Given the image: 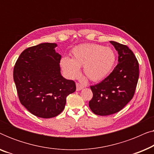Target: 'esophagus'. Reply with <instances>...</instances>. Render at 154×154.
Segmentation results:
<instances>
[{"label":"esophagus","mask_w":154,"mask_h":154,"mask_svg":"<svg viewBox=\"0 0 154 154\" xmlns=\"http://www.w3.org/2000/svg\"><path fill=\"white\" fill-rule=\"evenodd\" d=\"M83 88H84V85H83V84L79 83H76V90H78V91H79V90H82Z\"/></svg>","instance_id":"1"}]
</instances>
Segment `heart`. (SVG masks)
<instances>
[{
  "instance_id": "obj_1",
  "label": "heart",
  "mask_w": 154,
  "mask_h": 154,
  "mask_svg": "<svg viewBox=\"0 0 154 154\" xmlns=\"http://www.w3.org/2000/svg\"><path fill=\"white\" fill-rule=\"evenodd\" d=\"M71 59L61 60L62 70L67 76L74 79L80 75V67L88 79L93 81L102 80L111 72L116 62V54L108 47L94 43L81 44L71 52Z\"/></svg>"
}]
</instances>
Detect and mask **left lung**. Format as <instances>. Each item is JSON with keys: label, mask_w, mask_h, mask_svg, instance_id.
<instances>
[{"label": "left lung", "mask_w": 154, "mask_h": 154, "mask_svg": "<svg viewBox=\"0 0 154 154\" xmlns=\"http://www.w3.org/2000/svg\"><path fill=\"white\" fill-rule=\"evenodd\" d=\"M119 53V64L100 83L91 85L93 96L89 106L94 113L108 116L117 113L133 97L139 79V63L127 45L110 41Z\"/></svg>", "instance_id": "1"}]
</instances>
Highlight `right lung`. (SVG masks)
I'll return each instance as SVG.
<instances>
[{
    "mask_svg": "<svg viewBox=\"0 0 154 154\" xmlns=\"http://www.w3.org/2000/svg\"><path fill=\"white\" fill-rule=\"evenodd\" d=\"M55 43L25 49L14 66L13 79L20 102L35 116L50 119L64 110L66 97L75 91L73 81L61 75V55Z\"/></svg>",
    "mask_w": 154,
    "mask_h": 154,
    "instance_id": "add662e5",
    "label": "right lung"
}]
</instances>
